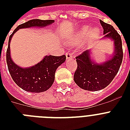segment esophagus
Wrapping results in <instances>:
<instances>
[{"label": "esophagus", "mask_w": 130, "mask_h": 130, "mask_svg": "<svg viewBox=\"0 0 130 130\" xmlns=\"http://www.w3.org/2000/svg\"><path fill=\"white\" fill-rule=\"evenodd\" d=\"M65 55H66V58H67V60H69V59H71L73 57V54L71 52H67Z\"/></svg>", "instance_id": "esophagus-1"}]
</instances>
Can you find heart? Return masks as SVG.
<instances>
[{"instance_id":"obj_1","label":"heart","mask_w":130,"mask_h":130,"mask_svg":"<svg viewBox=\"0 0 130 130\" xmlns=\"http://www.w3.org/2000/svg\"><path fill=\"white\" fill-rule=\"evenodd\" d=\"M100 34V30L97 27H93L90 29L88 26H83L79 29V31L73 35L72 37L73 43H79L85 39L88 36V40H93L96 39Z\"/></svg>"}]
</instances>
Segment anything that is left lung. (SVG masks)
Masks as SVG:
<instances>
[{
	"instance_id": "obj_1",
	"label": "left lung",
	"mask_w": 130,
	"mask_h": 130,
	"mask_svg": "<svg viewBox=\"0 0 130 130\" xmlns=\"http://www.w3.org/2000/svg\"><path fill=\"white\" fill-rule=\"evenodd\" d=\"M104 29V38L113 40L115 52L112 58L98 64L92 61L90 51L87 50L75 57L77 67L73 76L79 88L89 91H98L105 88L117 75L123 60V49L121 36L110 24L100 20Z\"/></svg>"
}]
</instances>
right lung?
I'll return each instance as SVG.
<instances>
[{
    "label": "right lung",
    "mask_w": 130,
    "mask_h": 130,
    "mask_svg": "<svg viewBox=\"0 0 130 130\" xmlns=\"http://www.w3.org/2000/svg\"><path fill=\"white\" fill-rule=\"evenodd\" d=\"M54 21V20L51 19H31L17 26L9 36L6 55L8 69L13 81L25 91L38 93L44 92L50 88L55 80V71L57 67L65 62L66 56H45L44 58L36 65L28 68H22L16 65L11 59L10 53L11 38L19 29L31 27H45L52 24Z\"/></svg>",
    "instance_id": "1"
}]
</instances>
